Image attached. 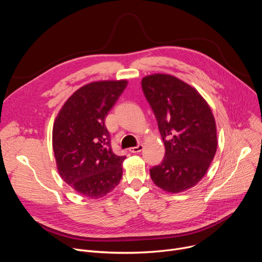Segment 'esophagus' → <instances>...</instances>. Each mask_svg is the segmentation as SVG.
I'll list each match as a JSON object with an SVG mask.
<instances>
[{
	"label": "esophagus",
	"mask_w": 262,
	"mask_h": 262,
	"mask_svg": "<svg viewBox=\"0 0 262 262\" xmlns=\"http://www.w3.org/2000/svg\"><path fill=\"white\" fill-rule=\"evenodd\" d=\"M142 149H143V144H138L137 146H133L128 148L130 153H140Z\"/></svg>",
	"instance_id": "1"
}]
</instances>
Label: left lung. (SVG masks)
<instances>
[{
	"label": "left lung",
	"mask_w": 262,
	"mask_h": 262,
	"mask_svg": "<svg viewBox=\"0 0 262 262\" xmlns=\"http://www.w3.org/2000/svg\"><path fill=\"white\" fill-rule=\"evenodd\" d=\"M141 85L166 147L162 162L149 170L150 178L160 189L180 193L202 180L215 155L213 114L194 87L173 75H146Z\"/></svg>",
	"instance_id": "obj_1"
}]
</instances>
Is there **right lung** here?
<instances>
[{"label": "right lung", "instance_id": "obj_1", "mask_svg": "<svg viewBox=\"0 0 262 262\" xmlns=\"http://www.w3.org/2000/svg\"><path fill=\"white\" fill-rule=\"evenodd\" d=\"M127 79L92 81L69 98L54 121L53 150L62 180L77 193L101 199L120 183L125 156L110 145L105 118Z\"/></svg>", "mask_w": 262, "mask_h": 262}]
</instances>
